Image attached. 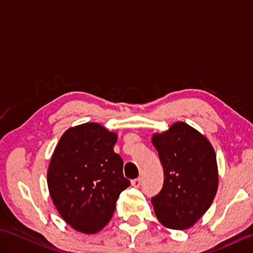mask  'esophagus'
<instances>
[{
	"label": "esophagus",
	"mask_w": 253,
	"mask_h": 253,
	"mask_svg": "<svg viewBox=\"0 0 253 253\" xmlns=\"http://www.w3.org/2000/svg\"><path fill=\"white\" fill-rule=\"evenodd\" d=\"M141 184V179L140 178H136V179H132L131 180V186L135 187V188H138L139 186H140Z\"/></svg>",
	"instance_id": "1"
}]
</instances>
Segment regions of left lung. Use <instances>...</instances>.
Wrapping results in <instances>:
<instances>
[{
  "mask_svg": "<svg viewBox=\"0 0 253 253\" xmlns=\"http://www.w3.org/2000/svg\"><path fill=\"white\" fill-rule=\"evenodd\" d=\"M152 143L164 170L163 188L151 199L160 223L170 229H187L211 207L218 186L212 144L184 122L154 133Z\"/></svg>",
  "mask_w": 253,
  "mask_h": 253,
  "instance_id": "8db88e82",
  "label": "left lung"
}]
</instances>
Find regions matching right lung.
Masks as SVG:
<instances>
[{"mask_svg": "<svg viewBox=\"0 0 253 253\" xmlns=\"http://www.w3.org/2000/svg\"><path fill=\"white\" fill-rule=\"evenodd\" d=\"M115 132L85 123L63 133L47 169L52 201L64 221L84 234L100 232L110 222L121 192L130 181L114 152Z\"/></svg>", "mask_w": 253, "mask_h": 253, "instance_id": "1", "label": "right lung"}]
</instances>
